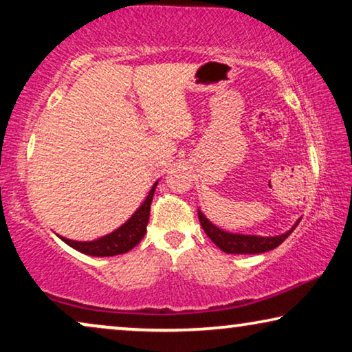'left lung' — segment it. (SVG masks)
<instances>
[{
    "label": "left lung",
    "instance_id": "8db88e82",
    "mask_svg": "<svg viewBox=\"0 0 352 352\" xmlns=\"http://www.w3.org/2000/svg\"><path fill=\"white\" fill-rule=\"evenodd\" d=\"M199 219L200 224L206 235L213 240L216 247L223 250L224 253H232V254H258V253H266L269 250H274L278 247L288 235H290L295 228L300 223V219L292 226L290 230H287L285 234L274 235V237H261V235H245V234H232L226 232V230L219 229L218 226H214L206 216L199 210Z\"/></svg>",
    "mask_w": 352,
    "mask_h": 352
}]
</instances>
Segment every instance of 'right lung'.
Wrapping results in <instances>:
<instances>
[{
	"label": "right lung",
	"instance_id": "obj_1",
	"mask_svg": "<svg viewBox=\"0 0 352 352\" xmlns=\"http://www.w3.org/2000/svg\"><path fill=\"white\" fill-rule=\"evenodd\" d=\"M157 184L152 186L151 192L142 201V205L134 211L131 218L126 223L115 229L104 237L91 240V242H76V240H70L59 235L60 240H64L67 245L75 248L76 252L89 254V256H115V254H123L133 250L136 245L141 242L147 230L148 216H151V205L153 199V192L157 189Z\"/></svg>",
	"mask_w": 352,
	"mask_h": 352
}]
</instances>
